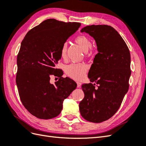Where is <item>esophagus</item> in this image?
Returning <instances> with one entry per match:
<instances>
[{
    "label": "esophagus",
    "instance_id": "34e87169",
    "mask_svg": "<svg viewBox=\"0 0 146 146\" xmlns=\"http://www.w3.org/2000/svg\"><path fill=\"white\" fill-rule=\"evenodd\" d=\"M77 85L78 88H80L82 85V83L80 82H77Z\"/></svg>",
    "mask_w": 146,
    "mask_h": 146
}]
</instances>
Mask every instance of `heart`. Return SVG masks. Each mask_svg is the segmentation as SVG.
Returning a JSON list of instances; mask_svg holds the SVG:
<instances>
[{"instance_id":"obj_1","label":"heart","mask_w":146,"mask_h":146,"mask_svg":"<svg viewBox=\"0 0 146 146\" xmlns=\"http://www.w3.org/2000/svg\"><path fill=\"white\" fill-rule=\"evenodd\" d=\"M75 41L80 46L82 49L87 52L91 50V42L90 39L85 35H79L75 38ZM67 43L63 44L60 50L61 57L63 59L66 58V53H67ZM88 66L84 63H72L68 65L66 68V73L68 76L75 80H81L85 76V73L87 72Z\"/></svg>"}]
</instances>
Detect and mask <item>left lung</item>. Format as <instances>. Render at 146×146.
<instances>
[{"label":"left lung","mask_w":146,"mask_h":146,"mask_svg":"<svg viewBox=\"0 0 146 146\" xmlns=\"http://www.w3.org/2000/svg\"><path fill=\"white\" fill-rule=\"evenodd\" d=\"M81 32L94 38L99 52L88 72L91 83L82 86L85 97L79 104V109L86 121L102 122L117 111L129 90L130 50L111 26L88 25L83 28Z\"/></svg>","instance_id":"8db88e82"}]
</instances>
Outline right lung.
<instances>
[{"label": "right lung", "mask_w": 146, "mask_h": 146, "mask_svg": "<svg viewBox=\"0 0 146 146\" xmlns=\"http://www.w3.org/2000/svg\"><path fill=\"white\" fill-rule=\"evenodd\" d=\"M80 25L48 19L29 30L21 42L16 85L24 107L37 118L49 119L59 115L63 100L77 87L71 78L61 77V69L55 65L61 58L63 44ZM51 75L60 77L55 84L50 83Z\"/></svg>", "instance_id": "obj_1"}]
</instances>
